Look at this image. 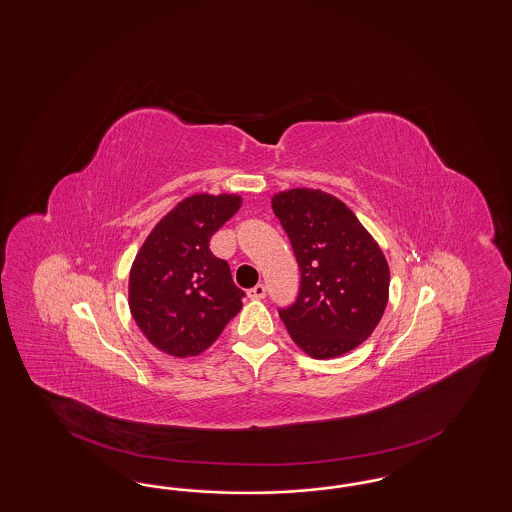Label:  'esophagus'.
<instances>
[{
    "instance_id": "34e87169",
    "label": "esophagus",
    "mask_w": 512,
    "mask_h": 512,
    "mask_svg": "<svg viewBox=\"0 0 512 512\" xmlns=\"http://www.w3.org/2000/svg\"><path fill=\"white\" fill-rule=\"evenodd\" d=\"M247 297L249 299H265L266 297V287L263 283H257L255 287H251V289H247Z\"/></svg>"
}]
</instances>
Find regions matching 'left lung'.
<instances>
[{"label": "left lung", "instance_id": "8db88e82", "mask_svg": "<svg viewBox=\"0 0 512 512\" xmlns=\"http://www.w3.org/2000/svg\"><path fill=\"white\" fill-rule=\"evenodd\" d=\"M272 210L300 268L299 297L280 310L289 335L316 359L352 352L388 304L382 249L344 202L319 189L274 194Z\"/></svg>", "mask_w": 512, "mask_h": 512}]
</instances>
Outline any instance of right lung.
<instances>
[{
	"mask_svg": "<svg viewBox=\"0 0 512 512\" xmlns=\"http://www.w3.org/2000/svg\"><path fill=\"white\" fill-rule=\"evenodd\" d=\"M238 194H193L166 213L130 268L128 304L141 333L174 357L208 350L234 318L246 293L210 240L238 208Z\"/></svg>",
	"mask_w": 512,
	"mask_h": 512,
	"instance_id": "right-lung-1",
	"label": "right lung"
}]
</instances>
